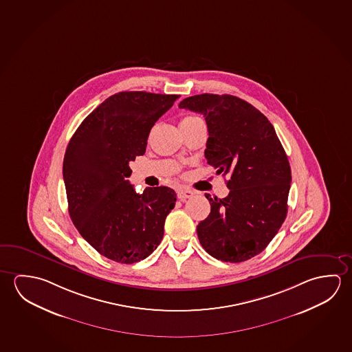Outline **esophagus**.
<instances>
[{
	"mask_svg": "<svg viewBox=\"0 0 352 352\" xmlns=\"http://www.w3.org/2000/svg\"><path fill=\"white\" fill-rule=\"evenodd\" d=\"M177 195H178L179 199L182 200V201H185L186 199H190L194 196V192L192 191L189 190V189H180L177 192Z\"/></svg>",
	"mask_w": 352,
	"mask_h": 352,
	"instance_id": "esophagus-1",
	"label": "esophagus"
}]
</instances>
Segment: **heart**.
Returning a JSON list of instances; mask_svg holds the SVG:
<instances>
[{"instance_id":"obj_1","label":"heart","mask_w":352,"mask_h":352,"mask_svg":"<svg viewBox=\"0 0 352 352\" xmlns=\"http://www.w3.org/2000/svg\"><path fill=\"white\" fill-rule=\"evenodd\" d=\"M196 119H200V118H199V116H185V118H183V119H182V121H180V124H185V122H190V121L196 120Z\"/></svg>"}]
</instances>
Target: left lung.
<instances>
[{"mask_svg": "<svg viewBox=\"0 0 352 352\" xmlns=\"http://www.w3.org/2000/svg\"><path fill=\"white\" fill-rule=\"evenodd\" d=\"M179 108L204 116L205 157L216 174L230 177L225 199L206 194L211 212L196 227L202 248L226 263L252 259L287 214L291 168L275 129L252 104L230 94L192 96Z\"/></svg>", "mask_w": 352, "mask_h": 352, "instance_id": "1", "label": "left lung"}]
</instances>
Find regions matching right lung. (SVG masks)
Segmentation results:
<instances>
[{"label": "right lung", "instance_id": "right-lung-1", "mask_svg": "<svg viewBox=\"0 0 352 352\" xmlns=\"http://www.w3.org/2000/svg\"><path fill=\"white\" fill-rule=\"evenodd\" d=\"M178 98L116 93L82 121L66 148L63 173L69 217L93 248L116 263L133 264L152 254L177 201L168 186L138 194L127 178L130 162L146 152L151 129Z\"/></svg>", "mask_w": 352, "mask_h": 352}]
</instances>
